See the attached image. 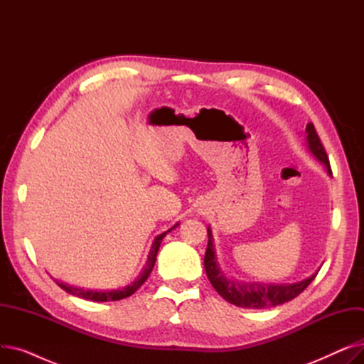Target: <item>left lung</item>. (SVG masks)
<instances>
[{
    "label": "left lung",
    "mask_w": 364,
    "mask_h": 364,
    "mask_svg": "<svg viewBox=\"0 0 364 364\" xmlns=\"http://www.w3.org/2000/svg\"><path fill=\"white\" fill-rule=\"evenodd\" d=\"M305 132H307V146L310 151L324 166L328 168L329 174H332L326 150H324L316 132V128L311 122L307 124ZM203 264H205L206 276L209 282H211V284L214 286V289L227 302L235 304L242 309H269V307H276V305L288 302L295 296H298L305 288H307L317 274L316 273L305 280L289 283V284H273V283H257V282L246 283L240 280H233L230 277H227L221 272L220 265L217 264L215 250L213 243V232L209 227H208V246H206Z\"/></svg>",
    "instance_id": "8db88e82"
}]
</instances>
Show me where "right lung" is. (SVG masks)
Listing matches in <instances>:
<instances>
[{
  "instance_id": "right-lung-1",
  "label": "right lung",
  "mask_w": 364,
  "mask_h": 364,
  "mask_svg": "<svg viewBox=\"0 0 364 364\" xmlns=\"http://www.w3.org/2000/svg\"><path fill=\"white\" fill-rule=\"evenodd\" d=\"M178 225V223L171 227L169 230L164 232L162 235L156 236L155 240H153L151 243V247H150V252H149V257H147V261H146V265L144 269L141 270V273L139 274V277L134 280L132 283H129L128 286H124V288H119V289H112V291H91V289H82V288H75V286H69V284H65V283H60L57 282L55 283L60 286V288L63 291H66L68 294L70 295H75L78 298H84V299H88V301H95V302H106V301H119V299H124L127 296H131L134 292H136L140 286L147 280V277L150 276L153 267H155V261H156V255H158V251H159V246H161V242L162 239L171 232L174 230V228Z\"/></svg>"
}]
</instances>
